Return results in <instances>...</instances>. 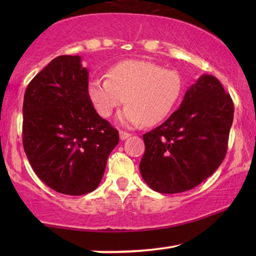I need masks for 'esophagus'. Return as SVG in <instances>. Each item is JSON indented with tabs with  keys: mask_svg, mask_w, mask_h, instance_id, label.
I'll return each mask as SVG.
<instances>
[{
	"mask_svg": "<svg viewBox=\"0 0 256 256\" xmlns=\"http://www.w3.org/2000/svg\"><path fill=\"white\" fill-rule=\"evenodd\" d=\"M130 136H132L130 132L120 130V140H121V141H124V140H127L128 138H130Z\"/></svg>",
	"mask_w": 256,
	"mask_h": 256,
	"instance_id": "1",
	"label": "esophagus"
}]
</instances>
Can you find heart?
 <instances>
[{
  "instance_id": "b5f03b06",
  "label": "heart",
  "mask_w": 256,
  "mask_h": 256,
  "mask_svg": "<svg viewBox=\"0 0 256 256\" xmlns=\"http://www.w3.org/2000/svg\"><path fill=\"white\" fill-rule=\"evenodd\" d=\"M87 94L102 118L112 116L126 101L127 106L118 115L120 124L155 126L177 106L183 94V79L177 71L156 62L128 59L110 66L107 79H90Z\"/></svg>"
}]
</instances>
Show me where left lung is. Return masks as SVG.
Here are the masks:
<instances>
[{"instance_id": "left-lung-1", "label": "left lung", "mask_w": 256, "mask_h": 256, "mask_svg": "<svg viewBox=\"0 0 256 256\" xmlns=\"http://www.w3.org/2000/svg\"><path fill=\"white\" fill-rule=\"evenodd\" d=\"M233 115V101L219 80L199 76L180 108L143 135L140 171L148 186L160 194H180L213 174L225 158Z\"/></svg>"}]
</instances>
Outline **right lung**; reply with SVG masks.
<instances>
[{
    "label": "right lung",
    "instance_id": "1",
    "mask_svg": "<svg viewBox=\"0 0 256 256\" xmlns=\"http://www.w3.org/2000/svg\"><path fill=\"white\" fill-rule=\"evenodd\" d=\"M87 85L82 57L59 56L24 94V152L40 180L59 194L96 190L118 143L116 129L94 110Z\"/></svg>",
    "mask_w": 256,
    "mask_h": 256
}]
</instances>
